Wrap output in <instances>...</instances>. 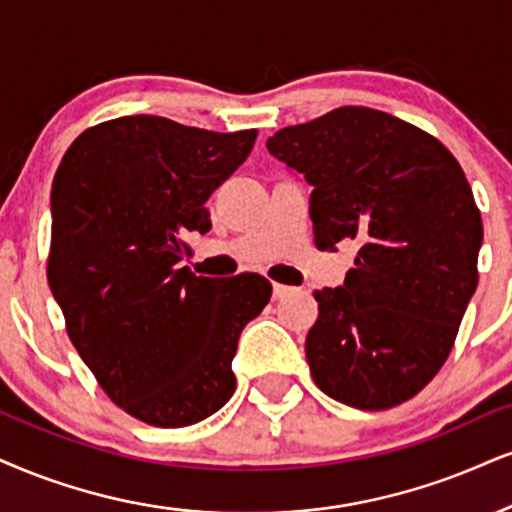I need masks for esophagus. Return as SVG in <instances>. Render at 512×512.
Returning <instances> with one entry per match:
<instances>
[{"label":"esophagus","mask_w":512,"mask_h":512,"mask_svg":"<svg viewBox=\"0 0 512 512\" xmlns=\"http://www.w3.org/2000/svg\"><path fill=\"white\" fill-rule=\"evenodd\" d=\"M292 292H294V287H289V285H280V282H275V285H273L275 299H282V296H287V294H292Z\"/></svg>","instance_id":"1"}]
</instances>
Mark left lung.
<instances>
[{
  "mask_svg": "<svg viewBox=\"0 0 512 512\" xmlns=\"http://www.w3.org/2000/svg\"><path fill=\"white\" fill-rule=\"evenodd\" d=\"M266 147L313 187L315 246H358L344 287L313 292V382L361 410L413 399L449 358L479 282L482 216L463 168L430 132L368 106L289 125Z\"/></svg>",
  "mask_w": 512,
  "mask_h": 512,
  "instance_id": "1",
  "label": "left lung"
}]
</instances>
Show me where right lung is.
Listing matches in <instances>:
<instances>
[{
    "mask_svg": "<svg viewBox=\"0 0 512 512\" xmlns=\"http://www.w3.org/2000/svg\"><path fill=\"white\" fill-rule=\"evenodd\" d=\"M256 135L123 116L75 137L54 175L49 287L99 387L147 425L187 427L225 406L239 334L273 294L263 275L178 266Z\"/></svg>",
    "mask_w": 512,
    "mask_h": 512,
    "instance_id": "right-lung-1",
    "label": "right lung"
}]
</instances>
